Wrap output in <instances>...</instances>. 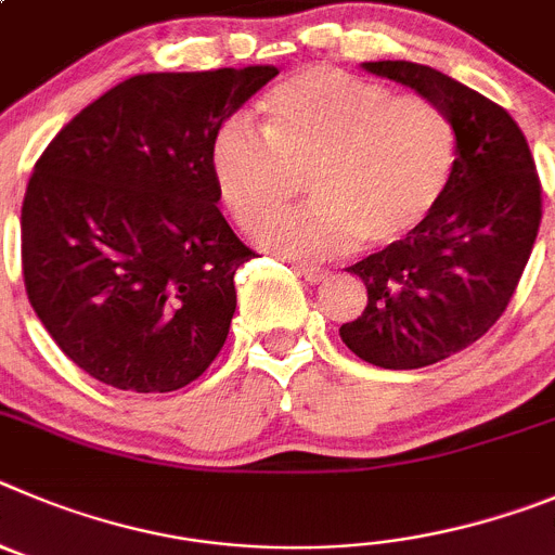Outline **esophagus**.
Returning a JSON list of instances; mask_svg holds the SVG:
<instances>
[{
    "instance_id": "1",
    "label": "esophagus",
    "mask_w": 555,
    "mask_h": 555,
    "mask_svg": "<svg viewBox=\"0 0 555 555\" xmlns=\"http://www.w3.org/2000/svg\"><path fill=\"white\" fill-rule=\"evenodd\" d=\"M296 271L301 273V276L307 279V282H312V284H318V282H326V279L332 276V273H328L326 268H321V266H307V262H298V266H296Z\"/></svg>"
}]
</instances>
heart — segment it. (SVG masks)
I'll return each mask as SVG.
<instances>
[{"mask_svg": "<svg viewBox=\"0 0 555 555\" xmlns=\"http://www.w3.org/2000/svg\"><path fill=\"white\" fill-rule=\"evenodd\" d=\"M262 116L266 134L243 118L218 129L209 171L243 229L267 221L308 179L315 202L259 229L268 251L323 257L359 241L396 246L428 221L451 184L456 134L428 99L309 66L268 93Z\"/></svg>", "mask_w": 555, "mask_h": 555, "instance_id": "heart-1", "label": "heart"}]
</instances>
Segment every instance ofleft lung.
<instances>
[{
  "instance_id": "1",
  "label": "left lung",
  "mask_w": 555,
  "mask_h": 555,
  "mask_svg": "<svg viewBox=\"0 0 555 555\" xmlns=\"http://www.w3.org/2000/svg\"><path fill=\"white\" fill-rule=\"evenodd\" d=\"M362 68L437 104L456 134L451 184L428 221L348 268L367 287V307L339 326L343 343L384 371H414L495 326L531 257L542 188L526 134L495 102L421 63Z\"/></svg>"
}]
</instances>
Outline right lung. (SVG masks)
Returning <instances> with one entry per match:
<instances>
[{
	"label": "right lung",
	"instance_id": "1",
	"mask_svg": "<svg viewBox=\"0 0 555 555\" xmlns=\"http://www.w3.org/2000/svg\"><path fill=\"white\" fill-rule=\"evenodd\" d=\"M273 66L138 74L54 134L22 207L24 287L77 367L129 392L196 382L227 343L251 248L218 209L209 146Z\"/></svg>",
	"mask_w": 555,
	"mask_h": 555
}]
</instances>
